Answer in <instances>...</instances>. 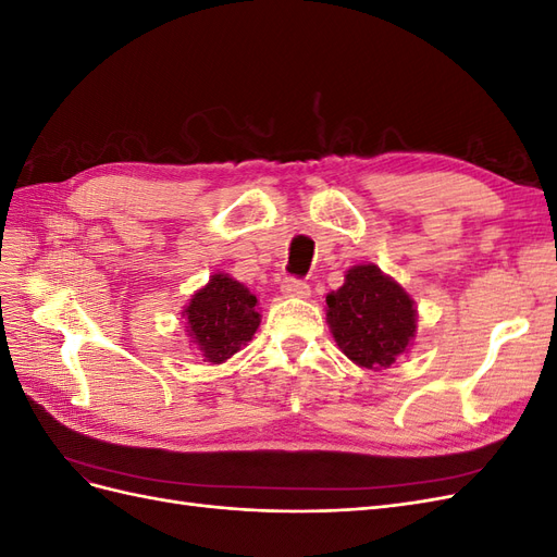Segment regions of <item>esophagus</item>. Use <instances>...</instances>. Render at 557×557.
Segmentation results:
<instances>
[{
  "label": "esophagus",
  "instance_id": "esophagus-1",
  "mask_svg": "<svg viewBox=\"0 0 557 557\" xmlns=\"http://www.w3.org/2000/svg\"><path fill=\"white\" fill-rule=\"evenodd\" d=\"M281 293L285 297H301V299H305V297L311 295V288H309L307 281L288 276V278H283V283H281Z\"/></svg>",
  "mask_w": 557,
  "mask_h": 557
}]
</instances>
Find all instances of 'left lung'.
<instances>
[{
  "label": "left lung",
  "instance_id": "obj_1",
  "mask_svg": "<svg viewBox=\"0 0 557 557\" xmlns=\"http://www.w3.org/2000/svg\"><path fill=\"white\" fill-rule=\"evenodd\" d=\"M327 323L346 356L367 369L391 367L416 332V309L404 288L374 264L348 269L346 283L327 295Z\"/></svg>",
  "mask_w": 557,
  "mask_h": 557
}]
</instances>
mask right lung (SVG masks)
Listing matches in <instances>:
<instances>
[{
  "mask_svg": "<svg viewBox=\"0 0 557 557\" xmlns=\"http://www.w3.org/2000/svg\"><path fill=\"white\" fill-rule=\"evenodd\" d=\"M256 305V295L225 274H215L207 288L195 293L183 315L188 318V332L209 362H225L252 339L260 325Z\"/></svg>",
  "mask_w": 557,
  "mask_h": 557,
  "instance_id": "1",
  "label": "right lung"
}]
</instances>
